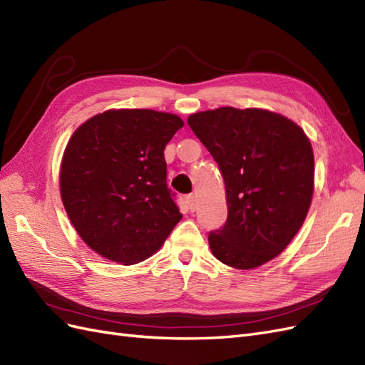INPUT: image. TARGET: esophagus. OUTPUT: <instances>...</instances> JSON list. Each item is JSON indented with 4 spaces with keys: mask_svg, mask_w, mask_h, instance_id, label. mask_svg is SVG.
<instances>
[{
    "mask_svg": "<svg viewBox=\"0 0 365 365\" xmlns=\"http://www.w3.org/2000/svg\"><path fill=\"white\" fill-rule=\"evenodd\" d=\"M185 201H187V205H189V208L190 210H195V196L193 195H189L185 197Z\"/></svg>",
    "mask_w": 365,
    "mask_h": 365,
    "instance_id": "1",
    "label": "esophagus"
}]
</instances>
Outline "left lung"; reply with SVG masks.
I'll use <instances>...</instances> for the list:
<instances>
[{
    "label": "left lung",
    "mask_w": 365,
    "mask_h": 365,
    "mask_svg": "<svg viewBox=\"0 0 365 365\" xmlns=\"http://www.w3.org/2000/svg\"><path fill=\"white\" fill-rule=\"evenodd\" d=\"M187 123L225 181L228 217L208 235L213 256L236 269L272 260L302 228L314 195V152L304 130L267 109L224 106Z\"/></svg>",
    "instance_id": "8db88e82"
}]
</instances>
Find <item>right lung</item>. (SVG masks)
Instances as JSON below:
<instances>
[{
	"label": "right lung",
	"instance_id": "1",
	"mask_svg": "<svg viewBox=\"0 0 365 365\" xmlns=\"http://www.w3.org/2000/svg\"><path fill=\"white\" fill-rule=\"evenodd\" d=\"M182 126L169 113L109 109L74 130L61 163V197L77 233L102 257L146 260L181 220L164 149Z\"/></svg>",
	"mask_w": 365,
	"mask_h": 365
}]
</instances>
